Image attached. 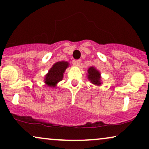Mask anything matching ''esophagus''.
I'll use <instances>...</instances> for the list:
<instances>
[{
  "mask_svg": "<svg viewBox=\"0 0 149 149\" xmlns=\"http://www.w3.org/2000/svg\"><path fill=\"white\" fill-rule=\"evenodd\" d=\"M80 63H81V60H80V59H78V60H74L73 61V64L75 65V66H80Z\"/></svg>",
  "mask_w": 149,
  "mask_h": 149,
  "instance_id": "34e87169",
  "label": "esophagus"
}]
</instances>
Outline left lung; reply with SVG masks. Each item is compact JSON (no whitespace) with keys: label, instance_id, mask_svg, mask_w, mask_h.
I'll list each match as a JSON object with an SVG mask.
<instances>
[{"label":"left lung","instance_id":"left-lung-1","mask_svg":"<svg viewBox=\"0 0 149 149\" xmlns=\"http://www.w3.org/2000/svg\"><path fill=\"white\" fill-rule=\"evenodd\" d=\"M88 78L92 84L95 85H100L102 84V82H101V73L98 70H97L93 66H91V67L88 69Z\"/></svg>","mask_w":149,"mask_h":149}]
</instances>
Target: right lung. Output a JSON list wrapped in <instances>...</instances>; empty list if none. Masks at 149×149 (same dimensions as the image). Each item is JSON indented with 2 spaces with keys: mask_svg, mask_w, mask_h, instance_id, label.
<instances>
[{
  "mask_svg": "<svg viewBox=\"0 0 149 149\" xmlns=\"http://www.w3.org/2000/svg\"><path fill=\"white\" fill-rule=\"evenodd\" d=\"M69 65L67 61H62L56 62L45 75L44 80L45 84L51 88H55L57 83L63 79L65 70L67 69Z\"/></svg>",
  "mask_w": 149,
  "mask_h": 149,
  "instance_id": "add662e5",
  "label": "right lung"
}]
</instances>
